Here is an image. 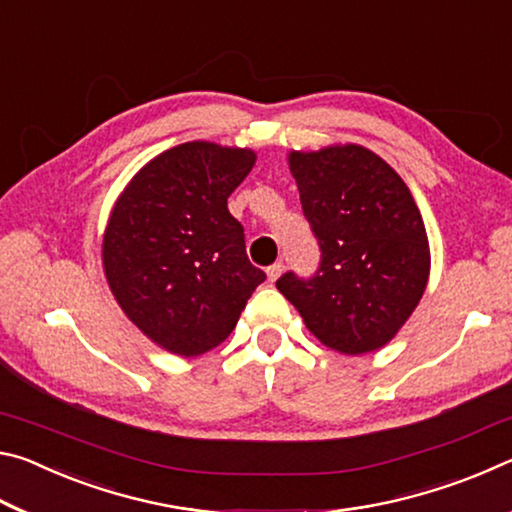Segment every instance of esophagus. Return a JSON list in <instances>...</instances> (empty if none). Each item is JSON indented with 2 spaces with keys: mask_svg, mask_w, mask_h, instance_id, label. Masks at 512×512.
<instances>
[{
  "mask_svg": "<svg viewBox=\"0 0 512 512\" xmlns=\"http://www.w3.org/2000/svg\"><path fill=\"white\" fill-rule=\"evenodd\" d=\"M282 271H284V264H282V262H275V264H271V266L266 268V275H268V280L275 282L277 277L282 275Z\"/></svg>",
  "mask_w": 512,
  "mask_h": 512,
  "instance_id": "34e87169",
  "label": "esophagus"
}]
</instances>
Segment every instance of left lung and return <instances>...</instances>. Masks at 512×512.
Masks as SVG:
<instances>
[{"mask_svg": "<svg viewBox=\"0 0 512 512\" xmlns=\"http://www.w3.org/2000/svg\"><path fill=\"white\" fill-rule=\"evenodd\" d=\"M289 169L320 268L311 280L284 273L277 289L327 348L348 357L384 348L429 282V239L409 187L359 144L291 151Z\"/></svg>", "mask_w": 512, "mask_h": 512, "instance_id": "8db88e82", "label": "left lung"}]
</instances>
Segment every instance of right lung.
<instances>
[{
  "mask_svg": "<svg viewBox=\"0 0 512 512\" xmlns=\"http://www.w3.org/2000/svg\"><path fill=\"white\" fill-rule=\"evenodd\" d=\"M255 160L237 146L178 144L146 162L112 205L103 273L121 311L162 350L187 359L210 352L264 282L228 212Z\"/></svg>",
  "mask_w": 512,
  "mask_h": 512,
  "instance_id": "obj_1",
  "label": "right lung"
}]
</instances>
